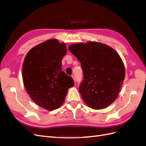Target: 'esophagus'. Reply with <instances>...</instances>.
<instances>
[{
    "mask_svg": "<svg viewBox=\"0 0 146 146\" xmlns=\"http://www.w3.org/2000/svg\"><path fill=\"white\" fill-rule=\"evenodd\" d=\"M72 78H73L74 82H76V77H75V76H72Z\"/></svg>",
    "mask_w": 146,
    "mask_h": 146,
    "instance_id": "obj_1",
    "label": "esophagus"
}]
</instances>
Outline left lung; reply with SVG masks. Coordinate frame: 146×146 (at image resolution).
Wrapping results in <instances>:
<instances>
[{
  "instance_id": "8db88e82",
  "label": "left lung",
  "mask_w": 146,
  "mask_h": 146,
  "mask_svg": "<svg viewBox=\"0 0 146 146\" xmlns=\"http://www.w3.org/2000/svg\"><path fill=\"white\" fill-rule=\"evenodd\" d=\"M69 51L81 63L83 82L79 92L88 107L107 108L117 99L124 80V64L117 52L95 41L70 44Z\"/></svg>"
}]
</instances>
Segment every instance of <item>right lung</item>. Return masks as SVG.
I'll return each mask as SVG.
<instances>
[{
    "instance_id": "obj_1",
    "label": "right lung",
    "mask_w": 146,
    "mask_h": 146,
    "mask_svg": "<svg viewBox=\"0 0 146 146\" xmlns=\"http://www.w3.org/2000/svg\"><path fill=\"white\" fill-rule=\"evenodd\" d=\"M67 52L65 43L50 39L35 46L26 55L23 79L30 99L39 107L53 111L63 105L73 79L61 68Z\"/></svg>"
}]
</instances>
